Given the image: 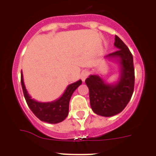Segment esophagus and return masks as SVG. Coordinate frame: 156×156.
Returning a JSON list of instances; mask_svg holds the SVG:
<instances>
[{"mask_svg":"<svg viewBox=\"0 0 156 156\" xmlns=\"http://www.w3.org/2000/svg\"><path fill=\"white\" fill-rule=\"evenodd\" d=\"M88 75H89V72L87 71V70H83V71H82V73H81V79H82V80L84 82L85 80H86V79L87 78Z\"/></svg>","mask_w":156,"mask_h":156,"instance_id":"esophagus-1","label":"esophagus"}]
</instances>
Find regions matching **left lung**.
<instances>
[{
  "label": "left lung",
  "mask_w": 156,
  "mask_h": 156,
  "mask_svg": "<svg viewBox=\"0 0 156 156\" xmlns=\"http://www.w3.org/2000/svg\"><path fill=\"white\" fill-rule=\"evenodd\" d=\"M114 45L118 50L105 58L119 64V79L115 82L108 83L98 74H94L85 80L89 88L92 110L97 115L105 117L113 116L124 109L131 98L134 87L133 55L117 36Z\"/></svg>",
  "instance_id": "1"
}]
</instances>
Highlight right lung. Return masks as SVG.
Returning a JSON list of instances; mask_svg holds the SVG:
<instances>
[{
  "instance_id": "right-lung-1",
  "label": "right lung",
  "mask_w": 156,
  "mask_h": 156,
  "mask_svg": "<svg viewBox=\"0 0 156 156\" xmlns=\"http://www.w3.org/2000/svg\"><path fill=\"white\" fill-rule=\"evenodd\" d=\"M81 83L82 80H79L76 82L69 85L59 98L48 102H41L32 98L31 96L29 94L23 80V72H21L22 87L29 108L40 120L52 124L62 122L68 116L69 105L72 94L76 89L81 85Z\"/></svg>"
}]
</instances>
